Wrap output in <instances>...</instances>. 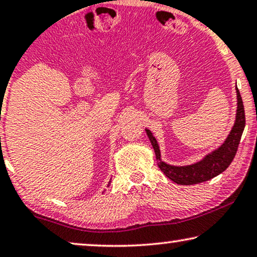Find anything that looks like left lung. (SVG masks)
<instances>
[{
    "label": "left lung",
    "mask_w": 257,
    "mask_h": 257,
    "mask_svg": "<svg viewBox=\"0 0 257 257\" xmlns=\"http://www.w3.org/2000/svg\"><path fill=\"white\" fill-rule=\"evenodd\" d=\"M236 115L234 125L232 127L228 136L223 141V143L216 149L212 150L211 153L205 155L200 161L196 163L187 164V165H171L165 163L161 157L160 144L157 140L155 139L154 134L151 130L146 128L147 135L149 137L151 144L156 154L157 165L161 169V171L179 185H193V184H199L206 180L214 178L220 173H222L228 168L229 164L235 157L238 143H240L242 133H243L245 125L244 117V108L242 102L240 92L236 87Z\"/></svg>",
    "instance_id": "obj_1"
}]
</instances>
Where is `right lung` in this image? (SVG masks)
<instances>
[{
	"mask_svg": "<svg viewBox=\"0 0 257 257\" xmlns=\"http://www.w3.org/2000/svg\"><path fill=\"white\" fill-rule=\"evenodd\" d=\"M110 182H111V180H109V183H108V185H107V186H109V185H110Z\"/></svg>",
	"mask_w": 257,
	"mask_h": 257,
	"instance_id": "obj_1",
	"label": "right lung"
}]
</instances>
